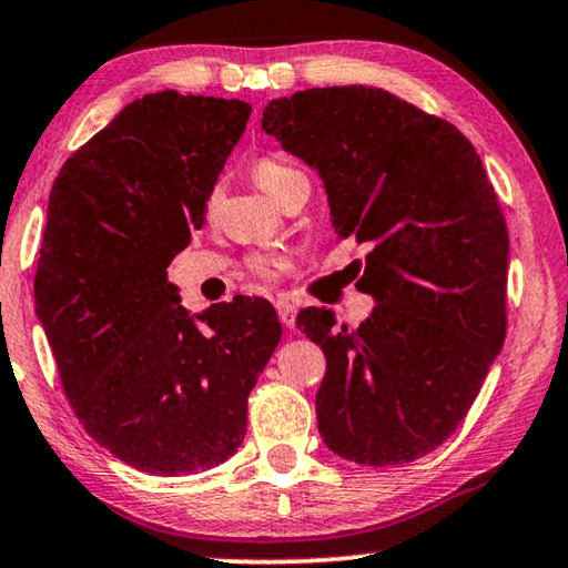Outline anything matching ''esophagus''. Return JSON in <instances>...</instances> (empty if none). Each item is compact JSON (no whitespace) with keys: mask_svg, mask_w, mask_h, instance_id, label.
<instances>
[{"mask_svg":"<svg viewBox=\"0 0 568 568\" xmlns=\"http://www.w3.org/2000/svg\"><path fill=\"white\" fill-rule=\"evenodd\" d=\"M274 307H276L278 320H282V325H284L286 329H292V327H294V320H296V310H294V304H292V302H286V300H276V302H274Z\"/></svg>","mask_w":568,"mask_h":568,"instance_id":"esophagus-1","label":"esophagus"}]
</instances>
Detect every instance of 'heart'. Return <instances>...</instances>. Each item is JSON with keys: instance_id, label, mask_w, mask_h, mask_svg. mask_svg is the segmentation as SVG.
Masks as SVG:
<instances>
[{"instance_id": "obj_1", "label": "heart", "mask_w": 568, "mask_h": 568, "mask_svg": "<svg viewBox=\"0 0 568 568\" xmlns=\"http://www.w3.org/2000/svg\"><path fill=\"white\" fill-rule=\"evenodd\" d=\"M294 174H302V172H296L292 164L278 160V156H264V160H258L254 164V178L268 195H274L276 190L282 187V182L294 178ZM251 266H254V272L258 276L276 278L286 268V258L278 254H264V256H256L254 261H251Z\"/></svg>"}]
</instances>
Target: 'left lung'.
Returning <instances> with one entry per match:
<instances>
[{
  "mask_svg": "<svg viewBox=\"0 0 568 568\" xmlns=\"http://www.w3.org/2000/svg\"><path fill=\"white\" fill-rule=\"evenodd\" d=\"M261 129L325 182L339 239L368 243L357 329L307 307L322 347V442L357 465H406L455 434L505 339L508 229L469 139L371 85L296 91Z\"/></svg>",
  "mask_w": 568,
  "mask_h": 568,
  "instance_id": "8db88e82",
  "label": "left lung"
}]
</instances>
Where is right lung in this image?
I'll return each instance as SVG.
<instances>
[{"label": "right lung", "instance_id": "obj_1", "mask_svg": "<svg viewBox=\"0 0 568 568\" xmlns=\"http://www.w3.org/2000/svg\"><path fill=\"white\" fill-rule=\"evenodd\" d=\"M248 116L239 99L146 93L52 182L34 312L78 422L142 473L195 475L235 455L282 337L266 300L190 314L168 282Z\"/></svg>", "mask_w": 568, "mask_h": 568}]
</instances>
